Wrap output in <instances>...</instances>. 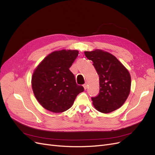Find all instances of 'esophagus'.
<instances>
[{
	"label": "esophagus",
	"mask_w": 155,
	"mask_h": 155,
	"mask_svg": "<svg viewBox=\"0 0 155 155\" xmlns=\"http://www.w3.org/2000/svg\"><path fill=\"white\" fill-rule=\"evenodd\" d=\"M87 86V83H85L84 84H83V87H84V90H86Z\"/></svg>",
	"instance_id": "1"
}]
</instances>
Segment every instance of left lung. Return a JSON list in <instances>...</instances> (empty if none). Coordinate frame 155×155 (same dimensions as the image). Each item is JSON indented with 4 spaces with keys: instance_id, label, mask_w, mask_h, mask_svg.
Instances as JSON below:
<instances>
[{
    "instance_id": "8db88e82",
    "label": "left lung",
    "mask_w": 155,
    "mask_h": 155,
    "mask_svg": "<svg viewBox=\"0 0 155 155\" xmlns=\"http://www.w3.org/2000/svg\"><path fill=\"white\" fill-rule=\"evenodd\" d=\"M99 77V93L91 97L93 104L102 113H110L124 104L130 91V73L124 65L110 53L97 49L85 51Z\"/></svg>"
}]
</instances>
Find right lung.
Segmentation results:
<instances>
[{
    "label": "right lung",
    "instance_id": "obj_1",
    "mask_svg": "<svg viewBox=\"0 0 155 155\" xmlns=\"http://www.w3.org/2000/svg\"><path fill=\"white\" fill-rule=\"evenodd\" d=\"M77 50L52 52L34 70L32 77L34 94L42 107L60 113L72 107L84 87L77 85L69 68L77 58Z\"/></svg>",
    "mask_w": 155,
    "mask_h": 155
}]
</instances>
